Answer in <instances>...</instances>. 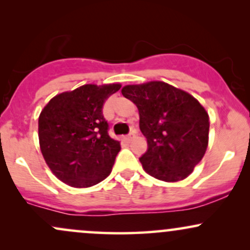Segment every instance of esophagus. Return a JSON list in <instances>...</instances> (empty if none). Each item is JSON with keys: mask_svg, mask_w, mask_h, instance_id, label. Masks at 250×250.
Returning a JSON list of instances; mask_svg holds the SVG:
<instances>
[{"mask_svg": "<svg viewBox=\"0 0 250 250\" xmlns=\"http://www.w3.org/2000/svg\"><path fill=\"white\" fill-rule=\"evenodd\" d=\"M134 137H135V131H131L130 134L125 136V140H127V141H131V140H133Z\"/></svg>", "mask_w": 250, "mask_h": 250, "instance_id": "esophagus-1", "label": "esophagus"}]
</instances>
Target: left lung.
<instances>
[{"mask_svg":"<svg viewBox=\"0 0 250 250\" xmlns=\"http://www.w3.org/2000/svg\"><path fill=\"white\" fill-rule=\"evenodd\" d=\"M122 95L136 104L148 150L140 157L145 171L165 182L193 173L208 147L209 115L190 94L162 81L128 84Z\"/></svg>","mask_w":250,"mask_h":250,"instance_id":"obj_1","label":"left lung"}]
</instances>
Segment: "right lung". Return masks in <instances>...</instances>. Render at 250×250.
<instances>
[{
    "mask_svg": "<svg viewBox=\"0 0 250 250\" xmlns=\"http://www.w3.org/2000/svg\"><path fill=\"white\" fill-rule=\"evenodd\" d=\"M120 83L84 84L57 94L39 117L40 148L53 174L74 188H88L109 176L120 141L108 135L102 108Z\"/></svg>",
    "mask_w": 250,
    "mask_h": 250,
    "instance_id": "obj_1",
    "label": "right lung"
}]
</instances>
